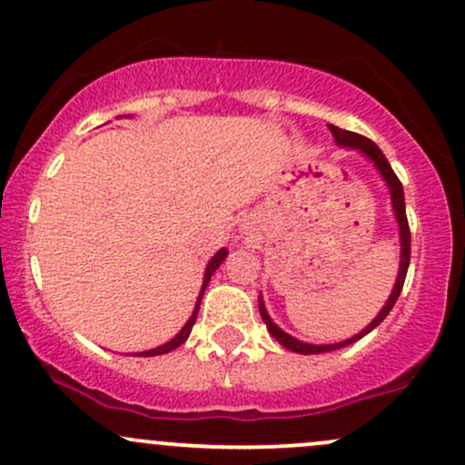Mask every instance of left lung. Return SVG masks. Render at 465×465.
I'll use <instances>...</instances> for the list:
<instances>
[{
	"instance_id": "obj_1",
	"label": "left lung",
	"mask_w": 465,
	"mask_h": 465,
	"mask_svg": "<svg viewBox=\"0 0 465 465\" xmlns=\"http://www.w3.org/2000/svg\"><path fill=\"white\" fill-rule=\"evenodd\" d=\"M329 130H331V134H333V139H335V143H338L340 147H346V150H357V152H361V154H364L366 158H369L371 163H373L375 170L380 172V176L384 178L386 187H389V193H391L392 213H395L397 227H400V272H397V280H395V284H392V291H391L389 300H386V304H384V307H381L380 313L375 315L373 322L366 326V329H361L360 333L353 335V338L335 341V344H309V341H302V340L293 338V335L284 333V331L280 329V326L273 322L272 315L267 313V309H264V302H262V295H260L258 309H260V315H262V322L267 324V331L273 335L275 340L280 341V344L284 346V349L293 351V353H300V355L329 353V351L344 349V346L353 344V341H357L360 338H364V335H369L371 331H373L377 324L384 322L386 315H389L391 309L395 307L397 298H400V293H401V287H404L408 264H411V229H408V221H406L404 187H401L400 178H397L395 172H392L391 163L386 161L384 152H381L380 147H377L373 141L366 139V136H361V134H355V132L341 130V127H338V125H329Z\"/></svg>"
}]
</instances>
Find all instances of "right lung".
I'll use <instances>...</instances> for the list:
<instances>
[{"mask_svg":"<svg viewBox=\"0 0 465 465\" xmlns=\"http://www.w3.org/2000/svg\"><path fill=\"white\" fill-rule=\"evenodd\" d=\"M227 249H218L216 253H213V258L209 260L207 262V267H205V278H203V287H201V293H198V298H196V307H193V313L190 315V320H187L185 322V326H183L181 331H178V333L174 335V338H172L170 341H165V344H161V346H156V349H150V351H143V353H134V355H139V357H154V355H163V353H170V351H174V349H178V346L183 344V341H185L187 338H190V333H192V326H193V322H196V318H198V309H201V300H203V293H205V289H207V284H209V280H212V275H213V272H216L218 267H221L223 264V260L227 258Z\"/></svg>","mask_w":465,"mask_h":465,"instance_id":"right-lung-1","label":"right lung"}]
</instances>
